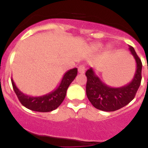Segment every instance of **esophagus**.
Segmentation results:
<instances>
[{
  "mask_svg": "<svg viewBox=\"0 0 148 148\" xmlns=\"http://www.w3.org/2000/svg\"><path fill=\"white\" fill-rule=\"evenodd\" d=\"M78 73H84L86 68H85L84 65H80L79 67H78Z\"/></svg>",
  "mask_w": 148,
  "mask_h": 148,
  "instance_id": "esophagus-1",
  "label": "esophagus"
}]
</instances>
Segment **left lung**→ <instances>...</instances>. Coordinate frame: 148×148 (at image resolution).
<instances>
[{"label": "left lung", "mask_w": 148, "mask_h": 148, "mask_svg": "<svg viewBox=\"0 0 148 148\" xmlns=\"http://www.w3.org/2000/svg\"><path fill=\"white\" fill-rule=\"evenodd\" d=\"M129 50L136 61V70L134 78L128 84L111 87L100 79L92 67L86 72V96L95 108L104 112H114L129 103L136 95L142 81V64L134 47L129 46Z\"/></svg>", "instance_id": "left-lung-1"}]
</instances>
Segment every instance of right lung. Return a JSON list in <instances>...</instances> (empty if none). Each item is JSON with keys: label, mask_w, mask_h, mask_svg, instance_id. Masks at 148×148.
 <instances>
[{"label": "right lung", "mask_w": 148, "mask_h": 148, "mask_svg": "<svg viewBox=\"0 0 148 148\" xmlns=\"http://www.w3.org/2000/svg\"><path fill=\"white\" fill-rule=\"evenodd\" d=\"M78 70L73 68L65 73L60 84L51 92L39 97L27 95L19 90L12 78V84L14 92L22 105L30 110L40 112H49L55 110L61 105L66 96L67 88L77 75Z\"/></svg>", "instance_id": "obj_1"}]
</instances>
